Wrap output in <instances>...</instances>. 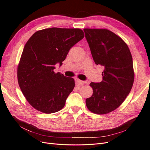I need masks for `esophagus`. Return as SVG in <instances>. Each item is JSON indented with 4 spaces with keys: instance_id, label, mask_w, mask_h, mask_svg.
<instances>
[{
    "instance_id": "1",
    "label": "esophagus",
    "mask_w": 150,
    "mask_h": 150,
    "mask_svg": "<svg viewBox=\"0 0 150 150\" xmlns=\"http://www.w3.org/2000/svg\"><path fill=\"white\" fill-rule=\"evenodd\" d=\"M88 82L87 81H81L80 79H76V84L77 86H82L84 84H87Z\"/></svg>"
}]
</instances>
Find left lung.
Masks as SVG:
<instances>
[{"label": "left lung", "mask_w": 150, "mask_h": 150, "mask_svg": "<svg viewBox=\"0 0 150 150\" xmlns=\"http://www.w3.org/2000/svg\"><path fill=\"white\" fill-rule=\"evenodd\" d=\"M84 31L95 63L104 67L101 82L90 83L93 93L86 104L95 114H107L124 102L132 88V56L126 43L111 30L86 28Z\"/></svg>", "instance_id": "8db88e82"}]
</instances>
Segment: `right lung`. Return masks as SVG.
Wrapping results in <instances>:
<instances>
[{"label":"right lung","mask_w":150,"mask_h":150,"mask_svg":"<svg viewBox=\"0 0 150 150\" xmlns=\"http://www.w3.org/2000/svg\"><path fill=\"white\" fill-rule=\"evenodd\" d=\"M84 37L83 30L52 28L38 30L26 42L17 67V80L26 100L46 114L60 111L73 90L72 78L54 71L70 49Z\"/></svg>","instance_id":"right-lung-1"}]
</instances>
